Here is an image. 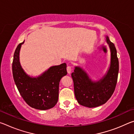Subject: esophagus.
Returning a JSON list of instances; mask_svg holds the SVG:
<instances>
[{
  "instance_id": "1",
  "label": "esophagus",
  "mask_w": 134,
  "mask_h": 134,
  "mask_svg": "<svg viewBox=\"0 0 134 134\" xmlns=\"http://www.w3.org/2000/svg\"><path fill=\"white\" fill-rule=\"evenodd\" d=\"M72 67L71 66V65H68L67 67V71L68 72V73L70 74V72H71V71H72Z\"/></svg>"
}]
</instances>
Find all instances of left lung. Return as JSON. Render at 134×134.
<instances>
[{
	"label": "left lung",
	"mask_w": 134,
	"mask_h": 134,
	"mask_svg": "<svg viewBox=\"0 0 134 134\" xmlns=\"http://www.w3.org/2000/svg\"><path fill=\"white\" fill-rule=\"evenodd\" d=\"M106 41L111 52V63L108 73L97 82H93L87 74L80 69L75 67L71 77L74 82V94L80 105L94 108L105 103L112 96L116 87L119 72V61L113 43L106 37Z\"/></svg>",
	"instance_id": "left-lung-1"
}]
</instances>
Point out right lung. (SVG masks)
I'll return each mask as SVG.
<instances>
[{
    "mask_svg": "<svg viewBox=\"0 0 134 134\" xmlns=\"http://www.w3.org/2000/svg\"><path fill=\"white\" fill-rule=\"evenodd\" d=\"M22 42L15 49L12 63V73L20 94L31 107L46 110L55 106L58 102L59 83L66 75L67 65L63 63L49 68L42 76L31 78L25 73L19 63V55Z\"/></svg>",
    "mask_w": 134,
    "mask_h": 134,
    "instance_id": "obj_1",
    "label": "right lung"
}]
</instances>
